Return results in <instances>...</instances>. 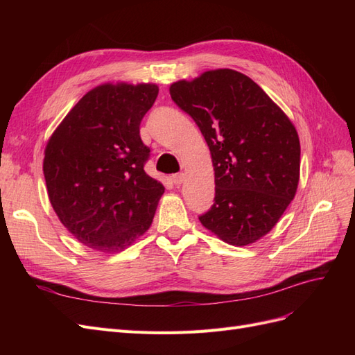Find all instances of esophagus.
Segmentation results:
<instances>
[{
  "instance_id": "esophagus-1",
  "label": "esophagus",
  "mask_w": 355,
  "mask_h": 355,
  "mask_svg": "<svg viewBox=\"0 0 355 355\" xmlns=\"http://www.w3.org/2000/svg\"><path fill=\"white\" fill-rule=\"evenodd\" d=\"M184 179H185L184 173H176V175L171 176V180H173V184H175V185H180L182 182H184Z\"/></svg>"
}]
</instances>
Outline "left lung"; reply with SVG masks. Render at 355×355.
<instances>
[{
  "label": "left lung",
  "mask_w": 355,
  "mask_h": 355,
  "mask_svg": "<svg viewBox=\"0 0 355 355\" xmlns=\"http://www.w3.org/2000/svg\"><path fill=\"white\" fill-rule=\"evenodd\" d=\"M170 96L197 123L213 159L214 200L198 216L202 227L232 245L259 240L296 194L295 125L252 78L232 69L178 81Z\"/></svg>",
  "instance_id": "1"
}]
</instances>
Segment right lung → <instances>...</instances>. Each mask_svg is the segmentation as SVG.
<instances>
[{"label":"right lung","mask_w":355,"mask_h":355,"mask_svg":"<svg viewBox=\"0 0 355 355\" xmlns=\"http://www.w3.org/2000/svg\"><path fill=\"white\" fill-rule=\"evenodd\" d=\"M155 84L99 85L73 106L46 148L49 198L65 228L90 249L121 252L151 227L164 187L146 175L141 123Z\"/></svg>","instance_id":"obj_1"}]
</instances>
